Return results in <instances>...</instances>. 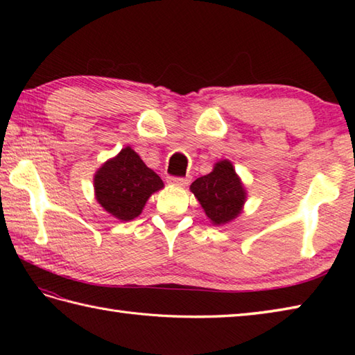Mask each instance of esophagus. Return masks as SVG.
Segmentation results:
<instances>
[{
	"label": "esophagus",
	"mask_w": 355,
	"mask_h": 355,
	"mask_svg": "<svg viewBox=\"0 0 355 355\" xmlns=\"http://www.w3.org/2000/svg\"><path fill=\"white\" fill-rule=\"evenodd\" d=\"M168 183L173 184V186H178V187H184L187 183H189V180L182 178V177H169Z\"/></svg>",
	"instance_id": "34e87169"
}]
</instances>
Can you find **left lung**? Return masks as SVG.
Instances as JSON below:
<instances>
[{
	"label": "left lung",
	"instance_id": "obj_1",
	"mask_svg": "<svg viewBox=\"0 0 355 355\" xmlns=\"http://www.w3.org/2000/svg\"><path fill=\"white\" fill-rule=\"evenodd\" d=\"M191 192L214 225L232 223L243 212L247 200L245 187L230 160L216 162L212 172L191 184Z\"/></svg>",
	"mask_w": 355,
	"mask_h": 355
}]
</instances>
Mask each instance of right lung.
I'll return each mask as SVG.
<instances>
[{
	"mask_svg": "<svg viewBox=\"0 0 355 355\" xmlns=\"http://www.w3.org/2000/svg\"><path fill=\"white\" fill-rule=\"evenodd\" d=\"M93 182L97 202L119 221L137 218L150 195L164 187L162 178L131 146L105 162L96 171Z\"/></svg>",
	"mask_w": 355,
	"mask_h": 355,
	"instance_id": "obj_1",
	"label": "right lung"
}]
</instances>
